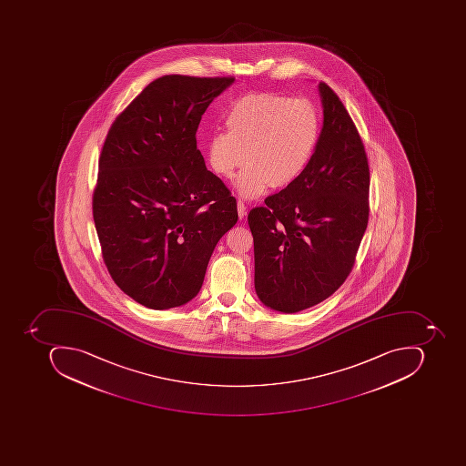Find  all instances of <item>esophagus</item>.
Returning a JSON list of instances; mask_svg holds the SVG:
<instances>
[{"label": "esophagus", "mask_w": 466, "mask_h": 466, "mask_svg": "<svg viewBox=\"0 0 466 466\" xmlns=\"http://www.w3.org/2000/svg\"><path fill=\"white\" fill-rule=\"evenodd\" d=\"M237 208H238V217H239V219H244L245 216H247V206H245L244 201L238 200L237 201Z\"/></svg>", "instance_id": "esophagus-1"}]
</instances>
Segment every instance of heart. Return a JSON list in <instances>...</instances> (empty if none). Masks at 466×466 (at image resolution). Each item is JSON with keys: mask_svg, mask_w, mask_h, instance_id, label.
Returning <instances> with one entry per match:
<instances>
[{"mask_svg": "<svg viewBox=\"0 0 466 466\" xmlns=\"http://www.w3.org/2000/svg\"><path fill=\"white\" fill-rule=\"evenodd\" d=\"M228 131L217 130L208 141V159L218 177H238L237 190L247 198L265 195L271 186L289 187L307 171L320 137L317 105L305 97L249 94L229 106Z\"/></svg>", "mask_w": 466, "mask_h": 466, "instance_id": "heart-1", "label": "heart"}]
</instances>
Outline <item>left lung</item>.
Here are the masks:
<instances>
[{"label": "left lung", "instance_id": "left-lung-1", "mask_svg": "<svg viewBox=\"0 0 466 466\" xmlns=\"http://www.w3.org/2000/svg\"><path fill=\"white\" fill-rule=\"evenodd\" d=\"M319 94L323 126L307 171L248 216L256 294L284 314L319 304L344 283L369 224L364 144L333 89L320 83Z\"/></svg>", "mask_w": 466, "mask_h": 466}]
</instances>
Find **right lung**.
<instances>
[{"label":"right lung","instance_id":"obj_1","mask_svg":"<svg viewBox=\"0 0 466 466\" xmlns=\"http://www.w3.org/2000/svg\"><path fill=\"white\" fill-rule=\"evenodd\" d=\"M234 76H164L116 117L99 158L95 228L113 281L151 309L195 299L237 200L198 148L208 105Z\"/></svg>","mask_w":466,"mask_h":466}]
</instances>
